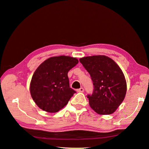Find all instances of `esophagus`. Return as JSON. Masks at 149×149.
Listing matches in <instances>:
<instances>
[{
	"label": "esophagus",
	"instance_id": "34e87169",
	"mask_svg": "<svg viewBox=\"0 0 149 149\" xmlns=\"http://www.w3.org/2000/svg\"><path fill=\"white\" fill-rule=\"evenodd\" d=\"M77 91L79 93H83V92H84V89L83 88H81L77 89Z\"/></svg>",
	"mask_w": 149,
	"mask_h": 149
}]
</instances>
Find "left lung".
I'll use <instances>...</instances> for the list:
<instances>
[{
    "instance_id": "obj_1",
    "label": "left lung",
    "mask_w": 149,
    "mask_h": 149,
    "mask_svg": "<svg viewBox=\"0 0 149 149\" xmlns=\"http://www.w3.org/2000/svg\"><path fill=\"white\" fill-rule=\"evenodd\" d=\"M79 61L91 75L94 84L89 106L100 115L111 114L124 101L127 83L119 65L105 55L81 58Z\"/></svg>"
}]
</instances>
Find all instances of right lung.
<instances>
[{"label": "right lung", "mask_w": 149, "mask_h": 149, "mask_svg": "<svg viewBox=\"0 0 149 149\" xmlns=\"http://www.w3.org/2000/svg\"><path fill=\"white\" fill-rule=\"evenodd\" d=\"M78 63L76 58L53 56L37 68L30 84L31 96L40 109L54 113L63 108L75 91L70 87L68 71Z\"/></svg>", "instance_id": "obj_1"}]
</instances>
